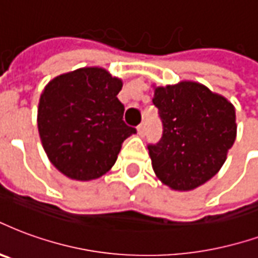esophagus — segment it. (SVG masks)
<instances>
[{
	"instance_id": "obj_1",
	"label": "esophagus",
	"mask_w": 258,
	"mask_h": 258,
	"mask_svg": "<svg viewBox=\"0 0 258 258\" xmlns=\"http://www.w3.org/2000/svg\"><path fill=\"white\" fill-rule=\"evenodd\" d=\"M137 130H138V134L141 135V137H142V135L145 134V130H146V128H145V123H141V124H139L138 128H137Z\"/></svg>"
}]
</instances>
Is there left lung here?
<instances>
[{
	"label": "left lung",
	"mask_w": 258,
	"mask_h": 258,
	"mask_svg": "<svg viewBox=\"0 0 258 258\" xmlns=\"http://www.w3.org/2000/svg\"><path fill=\"white\" fill-rule=\"evenodd\" d=\"M153 104L163 135L148 149L158 179L187 191L215 176L236 137L232 104L196 82L157 87Z\"/></svg>",
	"instance_id": "8db88e82"
}]
</instances>
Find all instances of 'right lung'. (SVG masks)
I'll list each match as a JSON object with an SVG mask.
<instances>
[{
	"label": "right lung",
	"mask_w": 258,
	"mask_h": 258,
	"mask_svg": "<svg viewBox=\"0 0 258 258\" xmlns=\"http://www.w3.org/2000/svg\"><path fill=\"white\" fill-rule=\"evenodd\" d=\"M121 81L102 68H82L49 82L38 106V131L47 157L76 180L101 177L121 144L137 133L124 123Z\"/></svg>",
	"instance_id": "1"
}]
</instances>
